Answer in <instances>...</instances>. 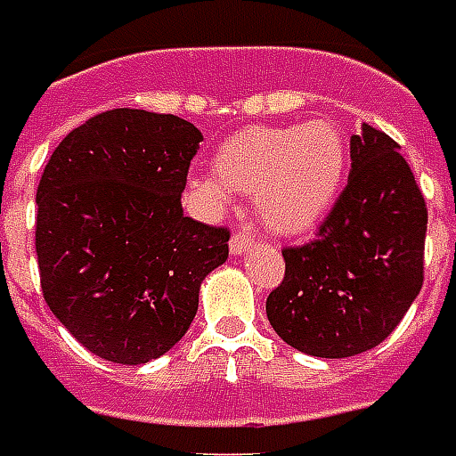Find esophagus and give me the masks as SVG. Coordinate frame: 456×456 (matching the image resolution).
Returning <instances> with one entry per match:
<instances>
[{"label":"esophagus","instance_id":"esophagus-1","mask_svg":"<svg viewBox=\"0 0 456 456\" xmlns=\"http://www.w3.org/2000/svg\"><path fill=\"white\" fill-rule=\"evenodd\" d=\"M250 245H253V238L248 233H233L231 235V240H228V248H231V253L233 255H243Z\"/></svg>","mask_w":456,"mask_h":456}]
</instances>
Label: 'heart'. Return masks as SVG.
I'll return each mask as SVG.
<instances>
[{"mask_svg": "<svg viewBox=\"0 0 456 456\" xmlns=\"http://www.w3.org/2000/svg\"><path fill=\"white\" fill-rule=\"evenodd\" d=\"M348 171V142L331 119L287 127H248L221 144L216 174H193L191 189L208 208L233 191L253 196L257 216L280 235H302L331 211Z\"/></svg>", "mask_w": 456, "mask_h": 456, "instance_id": "b5f03b06", "label": "heart"}]
</instances>
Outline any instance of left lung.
<instances>
[{
    "label": "left lung",
    "mask_w": 456,
    "mask_h": 456,
    "mask_svg": "<svg viewBox=\"0 0 456 456\" xmlns=\"http://www.w3.org/2000/svg\"><path fill=\"white\" fill-rule=\"evenodd\" d=\"M428 206L386 132L351 137V174L314 240L282 248L285 277L267 319L289 346L319 358L363 354L390 337L425 280Z\"/></svg>",
    "instance_id": "1"
}]
</instances>
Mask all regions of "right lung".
<instances>
[{
  "instance_id": "obj_1",
  "label": "right lung",
  "mask_w": 456,
  "mask_h": 456,
  "mask_svg": "<svg viewBox=\"0 0 456 456\" xmlns=\"http://www.w3.org/2000/svg\"><path fill=\"white\" fill-rule=\"evenodd\" d=\"M203 134L176 115L118 108L68 132L37 189L48 309L90 354L140 366L189 331L228 228L183 216Z\"/></svg>"
}]
</instances>
